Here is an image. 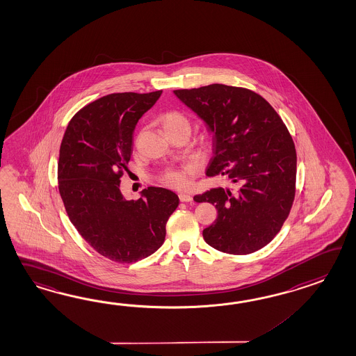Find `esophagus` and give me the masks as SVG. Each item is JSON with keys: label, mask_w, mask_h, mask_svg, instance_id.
<instances>
[{"label": "esophagus", "mask_w": 356, "mask_h": 356, "mask_svg": "<svg viewBox=\"0 0 356 356\" xmlns=\"http://www.w3.org/2000/svg\"><path fill=\"white\" fill-rule=\"evenodd\" d=\"M179 200L182 201V202H192L193 199L191 197L190 195H187V193H179Z\"/></svg>", "instance_id": "1"}]
</instances>
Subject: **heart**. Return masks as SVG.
Returning a JSON list of instances; mask_svg holds the SVG:
<instances>
[{"label": "heart", "mask_w": 356, "mask_h": 356, "mask_svg": "<svg viewBox=\"0 0 356 356\" xmlns=\"http://www.w3.org/2000/svg\"><path fill=\"white\" fill-rule=\"evenodd\" d=\"M161 123L166 133L174 132L178 129H190V120L178 110H170L161 116ZM161 181L166 186L173 188H182L187 184V172L186 170H168L163 174Z\"/></svg>", "instance_id": "b5f03b06"}]
</instances>
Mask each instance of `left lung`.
Wrapping results in <instances>:
<instances>
[{
    "mask_svg": "<svg viewBox=\"0 0 356 356\" xmlns=\"http://www.w3.org/2000/svg\"><path fill=\"white\" fill-rule=\"evenodd\" d=\"M174 93L213 133L207 175H224L237 186L193 197L218 210L204 240L233 255L264 248L281 231L296 192L298 157L287 127L266 99L248 88L215 83Z\"/></svg>",
    "mask_w": 356,
    "mask_h": 356,
    "instance_id": "obj_1",
    "label": "left lung"
}]
</instances>
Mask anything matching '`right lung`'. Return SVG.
<instances>
[{
    "instance_id": "obj_1",
    "label": "right lung",
    "mask_w": 356,
    "mask_h": 356,
    "mask_svg": "<svg viewBox=\"0 0 356 356\" xmlns=\"http://www.w3.org/2000/svg\"><path fill=\"white\" fill-rule=\"evenodd\" d=\"M161 92L111 93L93 101L73 116L60 146L58 192L67 216L91 248L116 263L154 254L179 204L161 187H149L132 201L120 192L133 131Z\"/></svg>"
}]
</instances>
